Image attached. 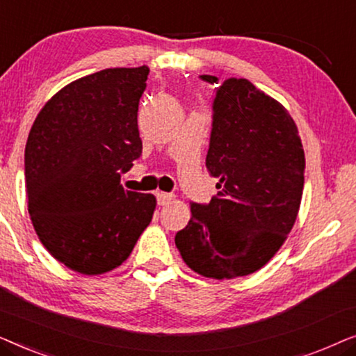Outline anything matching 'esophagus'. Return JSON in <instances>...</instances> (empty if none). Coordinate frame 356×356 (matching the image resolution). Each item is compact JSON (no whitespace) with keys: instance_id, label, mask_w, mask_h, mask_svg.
I'll return each instance as SVG.
<instances>
[{"instance_id":"1","label":"esophagus","mask_w":356,"mask_h":356,"mask_svg":"<svg viewBox=\"0 0 356 356\" xmlns=\"http://www.w3.org/2000/svg\"><path fill=\"white\" fill-rule=\"evenodd\" d=\"M175 199L173 194L170 193H157V201L160 206H167V204H170Z\"/></svg>"}]
</instances>
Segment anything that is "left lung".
<instances>
[{"label":"left lung","instance_id":"8db88e82","mask_svg":"<svg viewBox=\"0 0 356 356\" xmlns=\"http://www.w3.org/2000/svg\"><path fill=\"white\" fill-rule=\"evenodd\" d=\"M206 167L218 193L207 206L193 204L175 245L189 269L207 279L250 275L275 256L298 217L305 150L289 110L250 81L223 82Z\"/></svg>","mask_w":356,"mask_h":356}]
</instances>
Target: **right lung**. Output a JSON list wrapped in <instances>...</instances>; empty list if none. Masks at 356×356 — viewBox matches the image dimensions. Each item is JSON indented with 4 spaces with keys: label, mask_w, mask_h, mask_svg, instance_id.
<instances>
[{
    "label": "right lung",
    "mask_w": 356,
    "mask_h": 356,
    "mask_svg": "<svg viewBox=\"0 0 356 356\" xmlns=\"http://www.w3.org/2000/svg\"><path fill=\"white\" fill-rule=\"evenodd\" d=\"M147 76L144 65L72 81L43 105L29 133L32 225L47 251L82 275L123 264L157 206L154 194L120 183L143 152L138 108Z\"/></svg>",
    "instance_id": "add662e5"
}]
</instances>
